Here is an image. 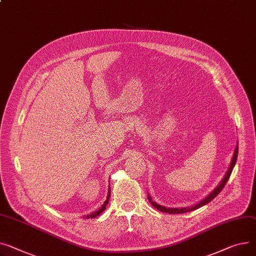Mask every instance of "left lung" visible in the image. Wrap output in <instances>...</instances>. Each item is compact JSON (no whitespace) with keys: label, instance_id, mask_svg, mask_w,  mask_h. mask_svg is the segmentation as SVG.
<instances>
[{"label":"left lung","instance_id":"left-lung-1","mask_svg":"<svg viewBox=\"0 0 256 256\" xmlns=\"http://www.w3.org/2000/svg\"><path fill=\"white\" fill-rule=\"evenodd\" d=\"M238 149H239V148H238V144H236V148H234V156H232L230 164V166H228V170L226 171L224 177L222 178V180L220 181V183L215 187L214 190H213L212 192H210L205 198H202L200 202H198V204H196V205H194V206H192V207H185V208H166V207H164V206L158 205V204L156 202H153V200H152V198H151L149 194H148V200L151 202V205H152L153 207H154V208H156L158 211L164 212V213H168V214H181V213L190 212V211L196 210V209H198V208H200V207H202V206L207 205V204H208L209 202H211L215 196H218V194H219L221 190H222V188L224 187V185L226 184L228 180L230 179V174H232V168H234V164H236V162Z\"/></svg>","mask_w":256,"mask_h":256}]
</instances>
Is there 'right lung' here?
<instances>
[{"mask_svg": "<svg viewBox=\"0 0 256 256\" xmlns=\"http://www.w3.org/2000/svg\"><path fill=\"white\" fill-rule=\"evenodd\" d=\"M111 194V190H110V187H109V190H108V196H107V198H106V200L104 202V204L103 205H102L96 211H94V212H92V213H90V214H88V215H86V216H83V218H94V217H96V216H98L103 211H105V209H106V206L108 205V202H109V198H110V194Z\"/></svg>", "mask_w": 256, "mask_h": 256, "instance_id": "obj_1", "label": "right lung"}]
</instances>
